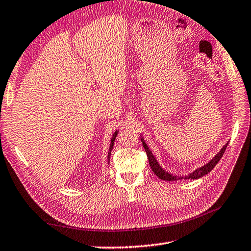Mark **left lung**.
Listing matches in <instances>:
<instances>
[{
	"label": "left lung",
	"instance_id": "1",
	"mask_svg": "<svg viewBox=\"0 0 251 251\" xmlns=\"http://www.w3.org/2000/svg\"><path fill=\"white\" fill-rule=\"evenodd\" d=\"M141 141H142V144H143V148H144V150H145V152H147V155H148V159H149L150 167L152 168L153 172L156 174L157 176H158L160 179H164V180L197 179V178H199V177L204 176L205 174L211 172V171L213 170V169H214V167L218 164V161L220 160V158H221V157H223V155H224V153H225V151H226V145H228V143H226V144L225 145V147H224L223 149H221L220 152H219L216 156H215L214 158L208 162V164H206V165H204L203 167L199 168V169H198V170H196V171H194V172H191L190 174H188L187 176H184V177H183V176H172V174L166 172V171L164 170V169H162V168L158 165V162H157V160L155 159V157H154V155H153V153H152V151H151V150L149 149L147 143L144 142V139H143V138H141Z\"/></svg>",
	"mask_w": 251,
	"mask_h": 251
}]
</instances>
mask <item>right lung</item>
Returning <instances> with one entry per match:
<instances>
[{"label": "right lung", "mask_w": 251, "mask_h": 251, "mask_svg": "<svg viewBox=\"0 0 251 251\" xmlns=\"http://www.w3.org/2000/svg\"><path fill=\"white\" fill-rule=\"evenodd\" d=\"M116 136H118V131H115V132H114V135H113V138L111 139V143H110V148H109V153H108V160L110 159V155H111V151H112V149H113V143H114V140H115Z\"/></svg>", "instance_id": "1"}]
</instances>
